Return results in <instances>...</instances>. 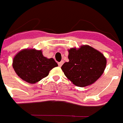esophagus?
Instances as JSON below:
<instances>
[{
	"mask_svg": "<svg viewBox=\"0 0 123 123\" xmlns=\"http://www.w3.org/2000/svg\"><path fill=\"white\" fill-rule=\"evenodd\" d=\"M63 63H64V61H61L60 62H58V66H59V67H61Z\"/></svg>",
	"mask_w": 123,
	"mask_h": 123,
	"instance_id": "1",
	"label": "esophagus"
}]
</instances>
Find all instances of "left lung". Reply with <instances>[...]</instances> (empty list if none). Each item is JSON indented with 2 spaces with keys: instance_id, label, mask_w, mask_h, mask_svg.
I'll list each match as a JSON object with an SVG mask.
<instances>
[{
  "instance_id": "obj_1",
  "label": "left lung",
  "mask_w": 123,
  "mask_h": 123,
  "mask_svg": "<svg viewBox=\"0 0 123 123\" xmlns=\"http://www.w3.org/2000/svg\"><path fill=\"white\" fill-rule=\"evenodd\" d=\"M69 62H65L61 69L68 80L75 86H89L104 74L107 60L99 51L88 45L79 48L68 49Z\"/></svg>"
}]
</instances>
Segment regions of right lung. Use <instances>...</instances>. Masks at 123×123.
Listing matches in <instances>:
<instances>
[{
    "instance_id": "right-lung-1",
    "label": "right lung",
    "mask_w": 123,
    "mask_h": 123,
    "mask_svg": "<svg viewBox=\"0 0 123 123\" xmlns=\"http://www.w3.org/2000/svg\"><path fill=\"white\" fill-rule=\"evenodd\" d=\"M12 65L22 80L35 84L48 76L49 71L57 67L58 64L52 58L43 56L41 50L27 48L15 54Z\"/></svg>"
}]
</instances>
